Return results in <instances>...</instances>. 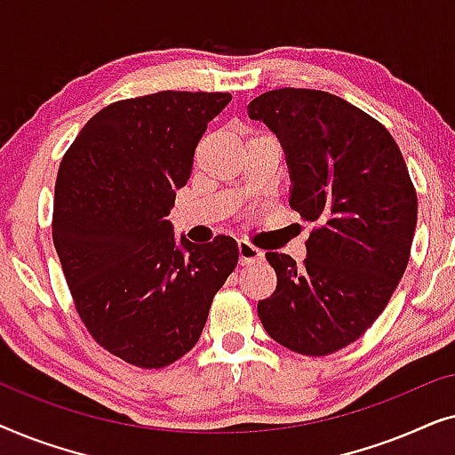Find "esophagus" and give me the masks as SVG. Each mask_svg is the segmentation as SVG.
<instances>
[{"label": "esophagus", "mask_w": 455, "mask_h": 455, "mask_svg": "<svg viewBox=\"0 0 455 455\" xmlns=\"http://www.w3.org/2000/svg\"><path fill=\"white\" fill-rule=\"evenodd\" d=\"M238 254H240V265H254L259 260H263V251L257 246H252L251 242L240 240L238 242Z\"/></svg>", "instance_id": "1"}]
</instances>
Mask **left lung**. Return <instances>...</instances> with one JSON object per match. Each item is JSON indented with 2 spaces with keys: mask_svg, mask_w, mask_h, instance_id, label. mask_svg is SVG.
<instances>
[{
  "mask_svg": "<svg viewBox=\"0 0 455 455\" xmlns=\"http://www.w3.org/2000/svg\"><path fill=\"white\" fill-rule=\"evenodd\" d=\"M282 142L290 204L315 229L307 259L267 252L277 288L259 319L277 344L327 356L356 341L406 271L419 198L389 130L325 91L277 89L248 103Z\"/></svg>",
  "mask_w": 455,
  "mask_h": 455,
  "instance_id": "obj_1",
  "label": "left lung"
}]
</instances>
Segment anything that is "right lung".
I'll use <instances>...</instances> for the list:
<instances>
[{
    "instance_id": "obj_1",
    "label": "right lung",
    "mask_w": 455,
    "mask_h": 455,
    "mask_svg": "<svg viewBox=\"0 0 455 455\" xmlns=\"http://www.w3.org/2000/svg\"><path fill=\"white\" fill-rule=\"evenodd\" d=\"M229 101V92L188 91L116 101L60 164L52 234L74 307L103 350L140 369H164L195 347L238 265L232 238L182 235L176 246L165 220L207 124Z\"/></svg>"
}]
</instances>
